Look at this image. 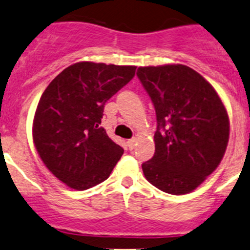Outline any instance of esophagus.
<instances>
[{
    "mask_svg": "<svg viewBox=\"0 0 250 250\" xmlns=\"http://www.w3.org/2000/svg\"><path fill=\"white\" fill-rule=\"evenodd\" d=\"M135 143H136V138H131V140H128L127 141L128 149H133V148H135Z\"/></svg>",
    "mask_w": 250,
    "mask_h": 250,
    "instance_id": "1",
    "label": "esophagus"
}]
</instances>
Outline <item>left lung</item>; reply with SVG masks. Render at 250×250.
<instances>
[{
  "instance_id": "obj_1",
  "label": "left lung",
  "mask_w": 250,
  "mask_h": 250,
  "mask_svg": "<svg viewBox=\"0 0 250 250\" xmlns=\"http://www.w3.org/2000/svg\"><path fill=\"white\" fill-rule=\"evenodd\" d=\"M137 76L154 104L155 152L146 179L170 194L196 189L221 162L229 136L226 108L211 85L182 64L140 66Z\"/></svg>"
}]
</instances>
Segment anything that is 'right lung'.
<instances>
[{"mask_svg":"<svg viewBox=\"0 0 250 250\" xmlns=\"http://www.w3.org/2000/svg\"><path fill=\"white\" fill-rule=\"evenodd\" d=\"M136 66L79 62L51 81L35 112L34 145L47 169L78 191L109 177L124 149L101 126L104 104Z\"/></svg>","mask_w":250,"mask_h":250,"instance_id":"obj_1","label":"right lung"}]
</instances>
